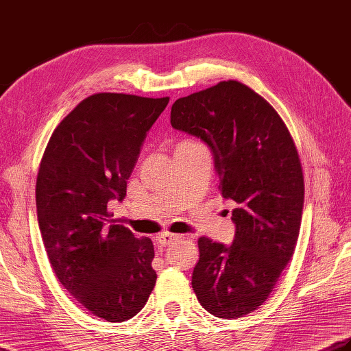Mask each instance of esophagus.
Returning a JSON list of instances; mask_svg holds the SVG:
<instances>
[{"label": "esophagus", "mask_w": 351, "mask_h": 351, "mask_svg": "<svg viewBox=\"0 0 351 351\" xmlns=\"http://www.w3.org/2000/svg\"><path fill=\"white\" fill-rule=\"evenodd\" d=\"M176 239H178L176 234H171V232H162V234H160V236L156 237V242L164 246V245L171 243V242H173V240H176Z\"/></svg>", "instance_id": "34e87169"}]
</instances>
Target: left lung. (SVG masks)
Wrapping results in <instances>:
<instances>
[{"mask_svg": "<svg viewBox=\"0 0 351 351\" xmlns=\"http://www.w3.org/2000/svg\"><path fill=\"white\" fill-rule=\"evenodd\" d=\"M170 123L208 144L219 190L236 204L234 242L199 237L191 286L215 317H245L265 303L293 256L304 204L298 150L276 109L237 80L178 99Z\"/></svg>", "mask_w": 351, "mask_h": 351, "instance_id": "1", "label": "left lung"}]
</instances>
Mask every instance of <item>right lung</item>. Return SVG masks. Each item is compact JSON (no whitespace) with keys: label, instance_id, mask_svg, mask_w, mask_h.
Segmentation results:
<instances>
[{"label":"right lung","instance_id":"right-lung-1","mask_svg":"<svg viewBox=\"0 0 351 351\" xmlns=\"http://www.w3.org/2000/svg\"><path fill=\"white\" fill-rule=\"evenodd\" d=\"M169 97L99 93L82 100L50 136L36 180L40 236L54 274L89 312L135 317L156 283L154 243L109 221L125 199L147 130Z\"/></svg>","mask_w":351,"mask_h":351}]
</instances>
